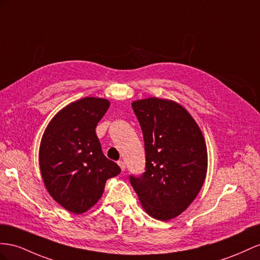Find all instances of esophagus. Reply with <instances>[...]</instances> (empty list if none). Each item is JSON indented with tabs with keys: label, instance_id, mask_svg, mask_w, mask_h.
Instances as JSON below:
<instances>
[{
	"label": "esophagus",
	"instance_id": "esophagus-1",
	"mask_svg": "<svg viewBox=\"0 0 260 260\" xmlns=\"http://www.w3.org/2000/svg\"><path fill=\"white\" fill-rule=\"evenodd\" d=\"M117 164H118V166H119V168L122 169V171H124V170H125V162H124L123 160H118Z\"/></svg>",
	"mask_w": 260,
	"mask_h": 260
}]
</instances>
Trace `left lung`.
I'll list each match as a JSON object with an SVG mask.
<instances>
[{
  "label": "left lung",
  "instance_id": "8db88e82",
  "mask_svg": "<svg viewBox=\"0 0 260 260\" xmlns=\"http://www.w3.org/2000/svg\"><path fill=\"white\" fill-rule=\"evenodd\" d=\"M144 135L146 171L129 177L145 212L159 221L180 215L199 194L208 151L199 125L182 105L148 98L132 103Z\"/></svg>",
  "mask_w": 260,
  "mask_h": 260
}]
</instances>
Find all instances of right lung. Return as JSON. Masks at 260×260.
Returning a JSON list of instances; mask_svg holds the SVG:
<instances>
[{"instance_id":"right-lung-1","label":"right lung","mask_w":260,"mask_h":260,"mask_svg":"<svg viewBox=\"0 0 260 260\" xmlns=\"http://www.w3.org/2000/svg\"><path fill=\"white\" fill-rule=\"evenodd\" d=\"M110 101L86 96L68 104L52 117L39 147L45 187L63 209L82 214L102 197L108 179L121 168L106 158L95 127Z\"/></svg>"}]
</instances>
